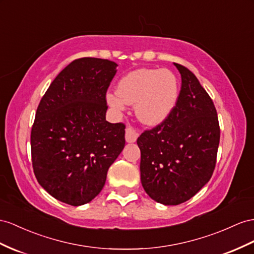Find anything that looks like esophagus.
<instances>
[{
	"instance_id": "esophagus-1",
	"label": "esophagus",
	"mask_w": 254,
	"mask_h": 254,
	"mask_svg": "<svg viewBox=\"0 0 254 254\" xmlns=\"http://www.w3.org/2000/svg\"><path fill=\"white\" fill-rule=\"evenodd\" d=\"M138 137V133L135 131L132 127H127L126 128V140L127 142H135Z\"/></svg>"
}]
</instances>
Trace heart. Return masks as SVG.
<instances>
[{"mask_svg":"<svg viewBox=\"0 0 254 254\" xmlns=\"http://www.w3.org/2000/svg\"><path fill=\"white\" fill-rule=\"evenodd\" d=\"M178 96L179 80L172 70L139 68L121 78L117 94H107V102L117 110L135 104V114L142 123L158 126L171 115Z\"/></svg>","mask_w":254,"mask_h":254,"instance_id":"b5f03b06","label":"heart"}]
</instances>
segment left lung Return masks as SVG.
Segmentation results:
<instances>
[{"label":"left lung","mask_w":254,"mask_h":254,"mask_svg":"<svg viewBox=\"0 0 254 254\" xmlns=\"http://www.w3.org/2000/svg\"><path fill=\"white\" fill-rule=\"evenodd\" d=\"M181 90L171 115L138 139L140 180L146 193L163 205L194 196L212 176L220 141L216 107L198 79L184 65Z\"/></svg>","instance_id":"obj_1"}]
</instances>
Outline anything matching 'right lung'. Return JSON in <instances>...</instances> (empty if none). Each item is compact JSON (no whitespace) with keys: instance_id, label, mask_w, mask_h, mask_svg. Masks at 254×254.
<instances>
[{"instance_id":"1","label":"right lung","mask_w":254,"mask_h":254,"mask_svg":"<svg viewBox=\"0 0 254 254\" xmlns=\"http://www.w3.org/2000/svg\"><path fill=\"white\" fill-rule=\"evenodd\" d=\"M117 63L80 58L51 82L31 131L35 177L51 196L80 206L99 194L126 145L123 123L106 121V92Z\"/></svg>"}]
</instances>
